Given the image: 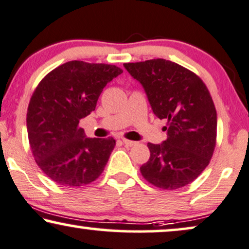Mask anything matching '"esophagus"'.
I'll return each instance as SVG.
<instances>
[{
    "label": "esophagus",
    "mask_w": 249,
    "mask_h": 249,
    "mask_svg": "<svg viewBox=\"0 0 249 249\" xmlns=\"http://www.w3.org/2000/svg\"><path fill=\"white\" fill-rule=\"evenodd\" d=\"M123 143L125 145H127V147H133V145L137 144V142L135 141H131V140H126V139H123Z\"/></svg>",
    "instance_id": "1"
}]
</instances>
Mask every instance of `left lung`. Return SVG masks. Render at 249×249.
Returning <instances> with one entry per match:
<instances>
[{"mask_svg":"<svg viewBox=\"0 0 249 249\" xmlns=\"http://www.w3.org/2000/svg\"><path fill=\"white\" fill-rule=\"evenodd\" d=\"M140 83L154 114L167 119V139L148 143L150 158L140 167L151 184L174 190L191 183L213 156L217 117L206 85L196 74L165 59L124 64Z\"/></svg>","mask_w":249,"mask_h":249,"instance_id":"1","label":"left lung"}]
</instances>
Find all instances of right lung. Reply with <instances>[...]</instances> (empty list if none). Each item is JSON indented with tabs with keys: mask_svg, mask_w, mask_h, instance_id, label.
Instances as JSON below:
<instances>
[{
	"mask_svg": "<svg viewBox=\"0 0 249 249\" xmlns=\"http://www.w3.org/2000/svg\"><path fill=\"white\" fill-rule=\"evenodd\" d=\"M112 65L68 61L49 72L29 101L27 132L39 168L60 185L79 187L100 177L116 142L90 139L78 126L102 90L121 75Z\"/></svg>",
	"mask_w": 249,
	"mask_h": 249,
	"instance_id": "1",
	"label": "right lung"
}]
</instances>
